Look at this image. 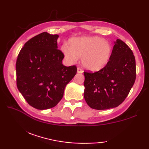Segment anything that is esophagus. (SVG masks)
<instances>
[{
  "mask_svg": "<svg viewBox=\"0 0 149 149\" xmlns=\"http://www.w3.org/2000/svg\"><path fill=\"white\" fill-rule=\"evenodd\" d=\"M77 72L78 73H83V70L82 69V68H81V67H78L77 68Z\"/></svg>",
  "mask_w": 149,
  "mask_h": 149,
  "instance_id": "esophagus-1",
  "label": "esophagus"
}]
</instances>
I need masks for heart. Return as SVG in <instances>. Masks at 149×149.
<instances>
[{"label":"heart","instance_id":"obj_1","mask_svg":"<svg viewBox=\"0 0 149 149\" xmlns=\"http://www.w3.org/2000/svg\"><path fill=\"white\" fill-rule=\"evenodd\" d=\"M70 47L63 46L62 51L70 62H76L82 58V63L90 70L96 71L103 68L111 54L110 44L102 38L86 36L74 38L70 41Z\"/></svg>","mask_w":149,"mask_h":149}]
</instances>
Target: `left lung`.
<instances>
[{
    "label": "left lung",
    "mask_w": 149,
    "mask_h": 149,
    "mask_svg": "<svg viewBox=\"0 0 149 149\" xmlns=\"http://www.w3.org/2000/svg\"><path fill=\"white\" fill-rule=\"evenodd\" d=\"M84 97L91 108H113L121 104L136 80V61L132 51L121 40L115 42L109 61L100 70L84 72Z\"/></svg>",
    "instance_id": "1"
}]
</instances>
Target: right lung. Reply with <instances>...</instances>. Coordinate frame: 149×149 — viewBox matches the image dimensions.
Segmentation results:
<instances>
[{"label": "right lung", "instance_id": "add662e5", "mask_svg": "<svg viewBox=\"0 0 149 149\" xmlns=\"http://www.w3.org/2000/svg\"><path fill=\"white\" fill-rule=\"evenodd\" d=\"M58 34L43 32L24 44L16 63L17 86L31 106L47 109L61 100L66 85L77 73L75 65L62 64Z\"/></svg>", "mask_w": 149, "mask_h": 149}]
</instances>
